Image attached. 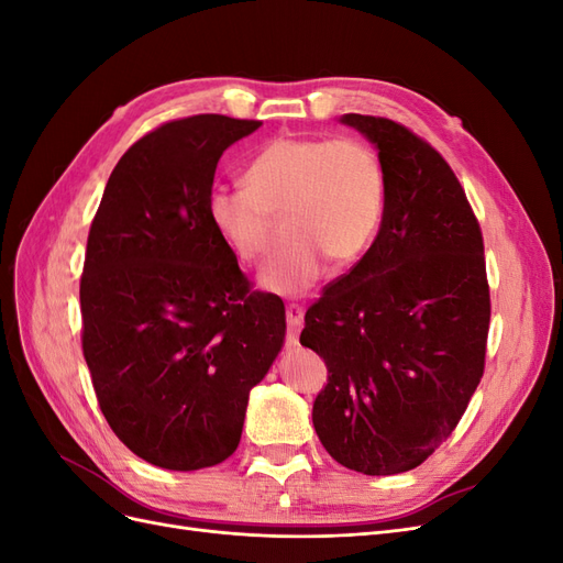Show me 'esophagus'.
<instances>
[{
    "label": "esophagus",
    "instance_id": "obj_1",
    "mask_svg": "<svg viewBox=\"0 0 563 563\" xmlns=\"http://www.w3.org/2000/svg\"><path fill=\"white\" fill-rule=\"evenodd\" d=\"M286 323H288V338L296 343V338L305 323V310L300 305H286Z\"/></svg>",
    "mask_w": 563,
    "mask_h": 563
}]
</instances>
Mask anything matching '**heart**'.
Instances as JSON below:
<instances>
[{
  "instance_id": "obj_1",
  "label": "heart",
  "mask_w": 563,
  "mask_h": 563,
  "mask_svg": "<svg viewBox=\"0 0 563 563\" xmlns=\"http://www.w3.org/2000/svg\"><path fill=\"white\" fill-rule=\"evenodd\" d=\"M244 180L213 187L207 216L240 263L261 258L272 240L269 216H282L286 244L258 275L269 294H305L329 263L350 267L376 240L387 183L378 152L362 141L282 135L249 162Z\"/></svg>"
}]
</instances>
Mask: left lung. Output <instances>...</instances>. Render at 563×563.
<instances>
[{
	"label": "left lung",
	"instance_id": "1",
	"mask_svg": "<svg viewBox=\"0 0 563 563\" xmlns=\"http://www.w3.org/2000/svg\"><path fill=\"white\" fill-rule=\"evenodd\" d=\"M378 150L385 211L364 258L305 314L300 345L329 383L312 406L340 465L399 474L424 463L484 376L490 298L482 230L434 147L383 117L343 114Z\"/></svg>",
	"mask_w": 563,
	"mask_h": 563
}]
</instances>
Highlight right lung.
Masks as SVG:
<instances>
[{"label":"right lung","mask_w":563,"mask_h":563,"mask_svg":"<svg viewBox=\"0 0 563 563\" xmlns=\"http://www.w3.org/2000/svg\"><path fill=\"white\" fill-rule=\"evenodd\" d=\"M258 126L197 114L143 135L91 223L84 360L112 432L164 470L213 467L236 451L251 389L284 347V302L249 291L207 216L218 159Z\"/></svg>","instance_id":"obj_1"}]
</instances>
